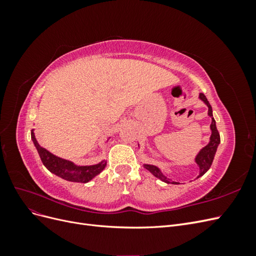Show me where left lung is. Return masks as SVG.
I'll list each match as a JSON object with an SVG mask.
<instances>
[{
    "mask_svg": "<svg viewBox=\"0 0 256 256\" xmlns=\"http://www.w3.org/2000/svg\"><path fill=\"white\" fill-rule=\"evenodd\" d=\"M200 98L202 99L203 102L207 104V106H208V115L212 118V125H210L212 136H210V141H209V143L204 147V148L198 154V156L196 158V162L200 166V176H202V175H204L208 171L209 168H210V166L212 164L214 154L216 152V147H218V145L220 143V134H219V131H218V129H216V120L212 118V106L209 104L206 96L204 94H202V92H200ZM144 166L147 170H148V171L154 176H156L157 178H159V180H161L162 182H164L166 184H178L176 182H172L171 180H168V178H166L164 175H162L161 171L157 166H150V164H145Z\"/></svg>",
    "mask_w": 256,
    "mask_h": 256,
    "instance_id": "obj_1",
    "label": "left lung"
}]
</instances>
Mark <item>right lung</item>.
<instances>
[{
    "mask_svg": "<svg viewBox=\"0 0 256 256\" xmlns=\"http://www.w3.org/2000/svg\"><path fill=\"white\" fill-rule=\"evenodd\" d=\"M30 138H32L36 150L38 154H40V157L42 161L44 166L47 168L51 173L62 177L65 180L74 182H88L90 180H92L96 175L102 173V171L106 166L104 161H102V164L88 166H74L72 162L54 156V154L49 152L47 150H44L42 146H40V144L36 141L33 130L32 132H30Z\"/></svg>",
    "mask_w": 256,
    "mask_h": 256,
    "instance_id": "right-lung-1",
    "label": "right lung"
}]
</instances>
